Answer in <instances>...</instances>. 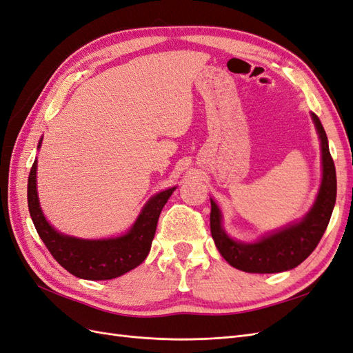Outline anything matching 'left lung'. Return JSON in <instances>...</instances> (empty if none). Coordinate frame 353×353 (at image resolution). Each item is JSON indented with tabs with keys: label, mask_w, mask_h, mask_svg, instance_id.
I'll use <instances>...</instances> for the list:
<instances>
[{
	"label": "left lung",
	"mask_w": 353,
	"mask_h": 353,
	"mask_svg": "<svg viewBox=\"0 0 353 353\" xmlns=\"http://www.w3.org/2000/svg\"><path fill=\"white\" fill-rule=\"evenodd\" d=\"M312 119L321 140L323 183L311 212L294 225L276 231L258 243H237L231 240L221 227V212L210 200V232L222 258L231 266L244 272L274 274L293 270L301 265L318 245L324 236L333 213L337 193V179L328 140L318 116Z\"/></svg>",
	"instance_id": "1"
}]
</instances>
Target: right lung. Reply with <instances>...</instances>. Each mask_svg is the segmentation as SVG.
Segmentation results:
<instances>
[{
	"label": "right lung",
	"instance_id": "add662e5",
	"mask_svg": "<svg viewBox=\"0 0 353 353\" xmlns=\"http://www.w3.org/2000/svg\"><path fill=\"white\" fill-rule=\"evenodd\" d=\"M41 144V143H39ZM175 187L147 201L132 228L109 240H81L63 236L46 221L37 194V160L28 178V206L37 232L51 256L72 275L83 280H112L137 268L152 248L157 221Z\"/></svg>",
	"mask_w": 353,
	"mask_h": 353
}]
</instances>
